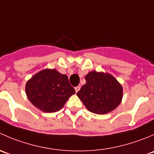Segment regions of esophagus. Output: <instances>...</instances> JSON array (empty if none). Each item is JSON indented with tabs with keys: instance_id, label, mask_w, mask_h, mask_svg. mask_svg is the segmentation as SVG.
Segmentation results:
<instances>
[{
	"instance_id": "esophagus-1",
	"label": "esophagus",
	"mask_w": 154,
	"mask_h": 154,
	"mask_svg": "<svg viewBox=\"0 0 154 154\" xmlns=\"http://www.w3.org/2000/svg\"><path fill=\"white\" fill-rule=\"evenodd\" d=\"M80 86H76V87H75V91H76V92H77V91H78L79 90H80Z\"/></svg>"
}]
</instances>
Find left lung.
<instances>
[{"label": "left lung", "instance_id": "left-lung-1", "mask_svg": "<svg viewBox=\"0 0 154 154\" xmlns=\"http://www.w3.org/2000/svg\"><path fill=\"white\" fill-rule=\"evenodd\" d=\"M85 79L86 83L77 95L88 111L95 114H106L120 104L123 88L115 77L93 71L86 75Z\"/></svg>", "mask_w": 154, "mask_h": 154}]
</instances>
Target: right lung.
<instances>
[{
  "label": "right lung",
  "instance_id": "add662e5",
  "mask_svg": "<svg viewBox=\"0 0 154 154\" xmlns=\"http://www.w3.org/2000/svg\"><path fill=\"white\" fill-rule=\"evenodd\" d=\"M25 90L29 101L45 112L60 110L75 93L68 76L55 69H45L37 73L27 81Z\"/></svg>",
  "mask_w": 154,
  "mask_h": 154
}]
</instances>
